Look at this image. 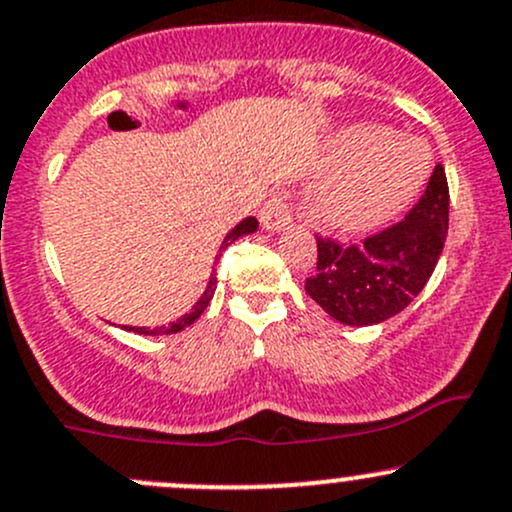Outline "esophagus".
<instances>
[{
	"label": "esophagus",
	"instance_id": "esophagus-1",
	"mask_svg": "<svg viewBox=\"0 0 512 512\" xmlns=\"http://www.w3.org/2000/svg\"><path fill=\"white\" fill-rule=\"evenodd\" d=\"M289 220H292V201H289L287 193H274L267 198L260 211V223L267 230H279L289 225Z\"/></svg>",
	"mask_w": 512,
	"mask_h": 512
}]
</instances>
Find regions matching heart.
Instances as JSON below:
<instances>
[{
  "label": "heart",
  "mask_w": 512,
  "mask_h": 512,
  "mask_svg": "<svg viewBox=\"0 0 512 512\" xmlns=\"http://www.w3.org/2000/svg\"><path fill=\"white\" fill-rule=\"evenodd\" d=\"M351 164L316 191L314 208L336 230H365L412 201L429 174V152L410 137L390 139L383 127H355L333 152Z\"/></svg>",
  "instance_id": "obj_1"
}]
</instances>
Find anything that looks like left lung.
Returning <instances> with one entry per match:
<instances>
[{
  "instance_id": "obj_1",
  "label": "left lung",
  "mask_w": 512,
  "mask_h": 512,
  "mask_svg": "<svg viewBox=\"0 0 512 512\" xmlns=\"http://www.w3.org/2000/svg\"><path fill=\"white\" fill-rule=\"evenodd\" d=\"M449 230V184L437 166L410 213L358 242L316 235V272L306 294L348 326H370L400 314L437 267Z\"/></svg>"
}]
</instances>
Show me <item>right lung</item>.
<instances>
[{"instance_id":"1","label":"right lung","mask_w":512,"mask_h":512,"mask_svg":"<svg viewBox=\"0 0 512 512\" xmlns=\"http://www.w3.org/2000/svg\"><path fill=\"white\" fill-rule=\"evenodd\" d=\"M255 230H257V220H255V218H247V220H242L240 225H235V228H233V233H230L228 238L223 240V250H225V247L230 245V242H235V240L242 238V235H247V233H255ZM213 292H215V277H211V282H208L206 292H203V297L196 301V306H193V311H191V314L181 316V319L176 321V324H171V326H161V328H142V326H129V331H134V333H144V336H159V333H179L181 328L191 326L193 321H196L198 316H201L203 311H206V306L211 304V299H213Z\"/></svg>"}]
</instances>
